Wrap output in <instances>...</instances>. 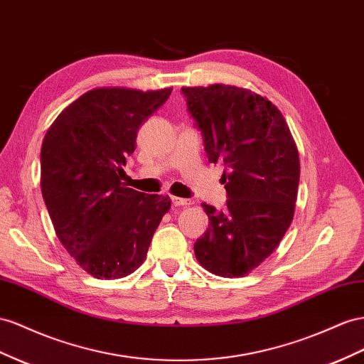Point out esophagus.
<instances>
[{"instance_id": "1", "label": "esophagus", "mask_w": 364, "mask_h": 364, "mask_svg": "<svg viewBox=\"0 0 364 364\" xmlns=\"http://www.w3.org/2000/svg\"><path fill=\"white\" fill-rule=\"evenodd\" d=\"M171 202L174 206H190L191 205V200L190 199H182V198H171Z\"/></svg>"}]
</instances>
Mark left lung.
Listing matches in <instances>:
<instances>
[{
	"mask_svg": "<svg viewBox=\"0 0 364 364\" xmlns=\"http://www.w3.org/2000/svg\"><path fill=\"white\" fill-rule=\"evenodd\" d=\"M208 161L223 164L227 206L202 203L208 230L196 259L220 277H243L279 247L294 218L300 181L297 145L280 110L248 88L182 87Z\"/></svg>",
	"mask_w": 364,
	"mask_h": 364,
	"instance_id": "obj_1",
	"label": "left lung"
}]
</instances>
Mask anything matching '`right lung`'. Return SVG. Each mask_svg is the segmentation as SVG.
I'll return each mask as SVG.
<instances>
[{
  "label": "right lung",
  "instance_id": "1",
  "mask_svg": "<svg viewBox=\"0 0 364 364\" xmlns=\"http://www.w3.org/2000/svg\"><path fill=\"white\" fill-rule=\"evenodd\" d=\"M173 88L102 87L56 117L41 146V191L55 232L76 263L96 279H122L145 260L168 196L125 186L122 166L136 136Z\"/></svg>",
  "mask_w": 364,
  "mask_h": 364
}]
</instances>
